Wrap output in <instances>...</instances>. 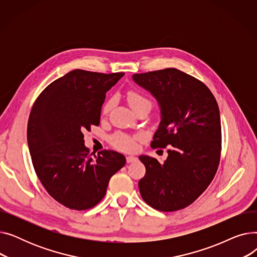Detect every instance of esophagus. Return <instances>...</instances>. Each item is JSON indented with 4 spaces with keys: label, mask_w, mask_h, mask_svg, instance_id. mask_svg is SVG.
<instances>
[{
    "label": "esophagus",
    "mask_w": 257,
    "mask_h": 257,
    "mask_svg": "<svg viewBox=\"0 0 257 257\" xmlns=\"http://www.w3.org/2000/svg\"><path fill=\"white\" fill-rule=\"evenodd\" d=\"M126 160H127L128 164H131V163H134V161H137L138 158L136 156H127Z\"/></svg>",
    "instance_id": "1"
}]
</instances>
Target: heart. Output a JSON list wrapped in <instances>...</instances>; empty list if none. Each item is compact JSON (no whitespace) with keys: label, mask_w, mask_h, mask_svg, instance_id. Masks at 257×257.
Here are the masks:
<instances>
[{"label":"heart","mask_w":257,"mask_h":257,"mask_svg":"<svg viewBox=\"0 0 257 257\" xmlns=\"http://www.w3.org/2000/svg\"><path fill=\"white\" fill-rule=\"evenodd\" d=\"M127 98L130 106L133 108H137L143 104H149L151 105V102L148 100L144 94H142L140 91L136 89H130L127 93ZM114 99L110 98L107 100L105 104L103 105V113H108L113 106ZM138 137H129L127 134L124 133H115L110 138V143L113 147L117 148L119 150L123 151H133L137 148V141Z\"/></svg>","instance_id":"b5f03b06"}]
</instances>
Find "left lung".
I'll list each match as a JSON object with an SVG mask.
<instances>
[{"instance_id":"obj_1","label":"left lung","mask_w":257,"mask_h":257,"mask_svg":"<svg viewBox=\"0 0 257 257\" xmlns=\"http://www.w3.org/2000/svg\"><path fill=\"white\" fill-rule=\"evenodd\" d=\"M132 78L160 106L161 120L151 147L169 146L161 164L150 156L139 157L146 167L140 193L157 210L182 209L198 199L217 173L222 149L218 103L203 82L173 67Z\"/></svg>"}]
</instances>
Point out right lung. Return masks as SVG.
I'll return each instance as SVG.
<instances>
[{
  "mask_svg": "<svg viewBox=\"0 0 257 257\" xmlns=\"http://www.w3.org/2000/svg\"><path fill=\"white\" fill-rule=\"evenodd\" d=\"M124 73L74 70L53 81L30 112L27 140L38 179L63 206L85 210L104 198L123 154L103 150L90 157L83 131L99 126L106 92Z\"/></svg>",
  "mask_w": 257,
  "mask_h": 257,
  "instance_id": "1",
  "label": "right lung"
}]
</instances>
